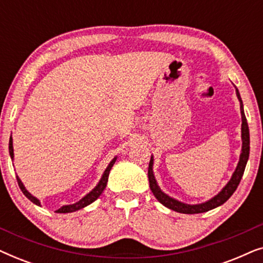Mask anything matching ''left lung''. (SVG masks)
I'll list each match as a JSON object with an SVG mask.
<instances>
[{
    "instance_id": "obj_1",
    "label": "left lung",
    "mask_w": 263,
    "mask_h": 263,
    "mask_svg": "<svg viewBox=\"0 0 263 263\" xmlns=\"http://www.w3.org/2000/svg\"><path fill=\"white\" fill-rule=\"evenodd\" d=\"M236 93L237 97H238L239 102H240V114H242V153H240L239 157V161L238 165H237L236 171L233 172L232 178L230 179V182L225 185V188L221 190L220 193L218 194L217 196H214L213 199H211L210 201L204 203H200V204H186V203H182L179 201L172 199V197L167 196L166 194H164L161 192L159 186L157 184L156 178H154L153 175V158L151 157V161L148 165V181H149V188L152 190L153 195L156 196V199L159 201L160 203H163L165 207L170 208L172 211L179 212V213H184V214H196V213H203V212L211 211L213 208L220 206V204L225 203L228 201L233 193L236 192L237 186H238L240 179H242V176L244 174V170H246V165L248 161V158H249V151H250V138H249V127H248V122L246 118V115H244V110H243V103L242 99H240L239 92L238 89L236 88Z\"/></svg>"
}]
</instances>
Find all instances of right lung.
I'll use <instances>...</instances> for the list:
<instances>
[{"label":"right lung","instance_id":"right-lung-1","mask_svg":"<svg viewBox=\"0 0 263 263\" xmlns=\"http://www.w3.org/2000/svg\"><path fill=\"white\" fill-rule=\"evenodd\" d=\"M9 154H10V158H12V159H13V158H14V152H13V139H12V136H10V140H9ZM115 161H116V158H114L112 161H111V163L109 164V166L106 167L105 171H104V175H103L102 179H100V181H99L98 185H97L96 188L93 189L91 193L87 194V195H86L85 197H82V199L79 201V202H77V203L68 204V206L61 207L60 210L56 211L57 213H70V212H75V211H78V210H81V208L88 206V204H91L93 201H96L97 199H98V197L100 196V194L104 192V189H105L106 183H107V178H109L110 170H111V167H112V165L115 164ZM16 181H17V184H19V186H20L21 192L24 193V195L26 196L28 200H31L33 203L38 204V206H41V202H39V200L35 199L34 196H32L31 194L28 193L26 189H25L23 182L20 181V178L17 177V176H16Z\"/></svg>","mask_w":263,"mask_h":263}]
</instances>
